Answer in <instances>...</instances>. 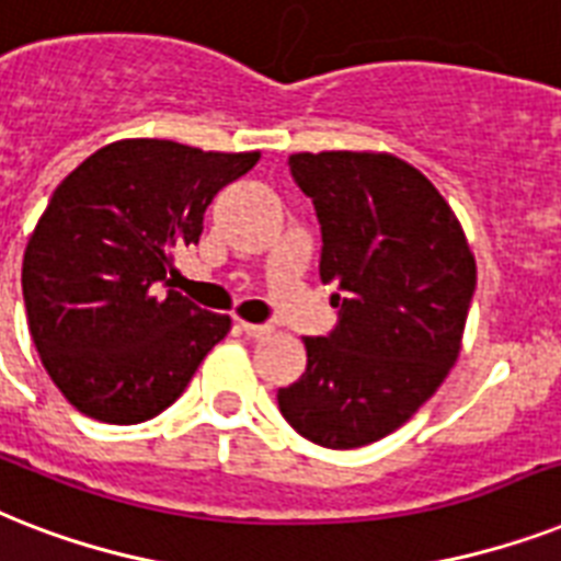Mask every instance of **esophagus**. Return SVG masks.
<instances>
[{
	"label": "esophagus",
	"mask_w": 561,
	"mask_h": 561,
	"mask_svg": "<svg viewBox=\"0 0 561 561\" xmlns=\"http://www.w3.org/2000/svg\"><path fill=\"white\" fill-rule=\"evenodd\" d=\"M240 330H243L249 339H268V335H272V327L268 324H249V321H240Z\"/></svg>",
	"instance_id": "34e87169"
}]
</instances>
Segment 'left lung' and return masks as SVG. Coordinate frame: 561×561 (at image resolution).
I'll use <instances>...</instances> for the list:
<instances>
[{
    "mask_svg": "<svg viewBox=\"0 0 561 561\" xmlns=\"http://www.w3.org/2000/svg\"><path fill=\"white\" fill-rule=\"evenodd\" d=\"M321 222L318 275L339 327L304 339L307 370L277 391L286 423L327 449L397 432L458 362L478 266L460 219L408 161L374 150L293 153Z\"/></svg>",
    "mask_w": 561,
    "mask_h": 561,
    "instance_id": "left-lung-1",
    "label": "left lung"
}]
</instances>
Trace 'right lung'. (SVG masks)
Segmentation results:
<instances>
[{"label": "right lung", "instance_id": "obj_1", "mask_svg": "<svg viewBox=\"0 0 561 561\" xmlns=\"http://www.w3.org/2000/svg\"><path fill=\"white\" fill-rule=\"evenodd\" d=\"M257 159L121 138L57 185L25 245L22 298L43 367L80 414L145 423L226 339L231 318L161 286L219 187Z\"/></svg>", "mask_w": 561, "mask_h": 561}]
</instances>
